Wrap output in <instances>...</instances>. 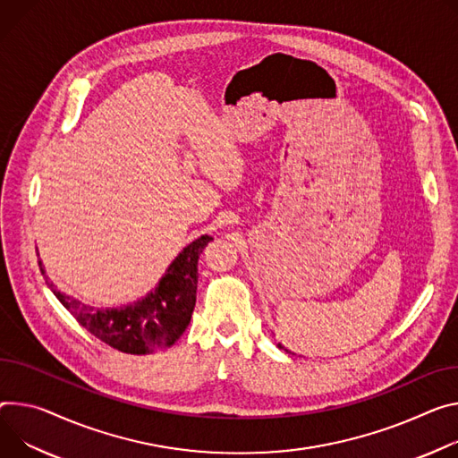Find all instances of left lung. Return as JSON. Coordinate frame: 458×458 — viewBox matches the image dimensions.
I'll use <instances>...</instances> for the list:
<instances>
[{
    "label": "left lung",
    "mask_w": 458,
    "mask_h": 458,
    "mask_svg": "<svg viewBox=\"0 0 458 458\" xmlns=\"http://www.w3.org/2000/svg\"><path fill=\"white\" fill-rule=\"evenodd\" d=\"M279 347H281V345H279Z\"/></svg>",
    "instance_id": "obj_1"
}]
</instances>
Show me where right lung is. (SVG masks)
Returning <instances> with one entry per match:
<instances>
[{"mask_svg":"<svg viewBox=\"0 0 458 458\" xmlns=\"http://www.w3.org/2000/svg\"><path fill=\"white\" fill-rule=\"evenodd\" d=\"M212 239L202 235L186 246L153 293L123 309L95 310L62 294L53 283L47 281V284L58 301L95 338L120 352L148 354L174 345L186 330L195 307L197 261L202 248ZM39 270L44 272L41 263Z\"/></svg>","mask_w":458,"mask_h":458,"instance_id":"add662e5","label":"right lung"}]
</instances>
